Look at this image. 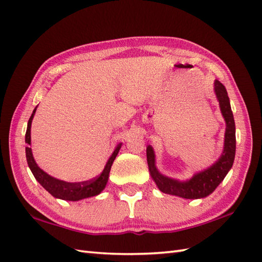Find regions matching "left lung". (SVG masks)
Returning a JSON list of instances; mask_svg holds the SVG:
<instances>
[{
  "instance_id": "obj_1",
  "label": "left lung",
  "mask_w": 262,
  "mask_h": 262,
  "mask_svg": "<svg viewBox=\"0 0 262 262\" xmlns=\"http://www.w3.org/2000/svg\"><path fill=\"white\" fill-rule=\"evenodd\" d=\"M214 92L226 125L222 154L208 168L196 172L187 180H179L161 173L157 166L154 148L151 145H147L146 157L149 176L160 189V191L185 199H202L214 192L215 189L219 187L232 169L236 146L234 117H233L230 98L227 96L226 89L219 80L214 81Z\"/></svg>"
}]
</instances>
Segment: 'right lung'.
<instances>
[{
	"label": "right lung",
	"mask_w": 262,
	"mask_h": 262,
	"mask_svg": "<svg viewBox=\"0 0 262 262\" xmlns=\"http://www.w3.org/2000/svg\"><path fill=\"white\" fill-rule=\"evenodd\" d=\"M38 107V105H37ZM37 107L33 109L31 117L29 121H28L27 132H26V143L28 144L26 147V158L29 169L31 170L33 177L36 178V180L40 183V185L46 189V190L52 194L53 197L62 200H69V202H77V200H82L84 198L98 196L101 193L109 179V173L111 165H113L114 161L118 154L119 149L122 145V143H119L115 151L111 154V157L105 163L104 168L101 173H100L97 178L90 180V181H82V182H69L57 179L51 174H48L46 171H43L41 168H39L37 162L35 161V158L32 155V149L30 147L31 145V122L33 119V116L36 114Z\"/></svg>",
	"instance_id": "obj_1"
}]
</instances>
